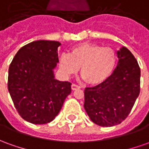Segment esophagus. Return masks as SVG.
<instances>
[{
  "mask_svg": "<svg viewBox=\"0 0 149 149\" xmlns=\"http://www.w3.org/2000/svg\"><path fill=\"white\" fill-rule=\"evenodd\" d=\"M80 87L79 86V85H76V84H72L71 85V89H72L73 91H75L77 89H79Z\"/></svg>",
  "mask_w": 149,
  "mask_h": 149,
  "instance_id": "obj_1",
  "label": "esophagus"
}]
</instances>
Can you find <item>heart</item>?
<instances>
[{
  "mask_svg": "<svg viewBox=\"0 0 149 149\" xmlns=\"http://www.w3.org/2000/svg\"><path fill=\"white\" fill-rule=\"evenodd\" d=\"M117 65V54L111 48L95 44L81 43L74 47L70 55L62 54L59 67L65 75H80L90 85H99L111 76Z\"/></svg>",
  "mask_w": 149,
  "mask_h": 149,
  "instance_id": "heart-1",
  "label": "heart"
}]
</instances>
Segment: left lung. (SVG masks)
I'll list each match as a JSON object with an SVG mask.
<instances>
[{
  "instance_id": "obj_1",
  "label": "left lung",
  "mask_w": 149,
  "mask_h": 149,
  "mask_svg": "<svg viewBox=\"0 0 149 149\" xmlns=\"http://www.w3.org/2000/svg\"><path fill=\"white\" fill-rule=\"evenodd\" d=\"M118 65L104 83L84 90V109L100 127H113L126 119L139 94L140 69L131 51H117Z\"/></svg>"
}]
</instances>
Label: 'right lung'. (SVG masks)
<instances>
[{
  "label": "right lung",
  "mask_w": 149,
  "mask_h": 149,
  "mask_svg": "<svg viewBox=\"0 0 149 149\" xmlns=\"http://www.w3.org/2000/svg\"><path fill=\"white\" fill-rule=\"evenodd\" d=\"M61 44L53 40H36L24 45L9 67L8 89L18 113L26 122L45 124L59 113L71 84L55 79Z\"/></svg>",
  "instance_id": "1"
}]
</instances>
